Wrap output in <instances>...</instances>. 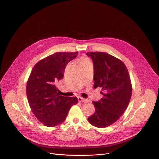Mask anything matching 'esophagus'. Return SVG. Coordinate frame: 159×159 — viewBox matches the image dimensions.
<instances>
[{
	"label": "esophagus",
	"mask_w": 159,
	"mask_h": 159,
	"mask_svg": "<svg viewBox=\"0 0 159 159\" xmlns=\"http://www.w3.org/2000/svg\"><path fill=\"white\" fill-rule=\"evenodd\" d=\"M78 101L79 102H84V103H87V102H89L88 100L84 99V98H82V97H78Z\"/></svg>",
	"instance_id": "esophagus-1"
}]
</instances>
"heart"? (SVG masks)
Segmentation results:
<instances>
[{
    "mask_svg": "<svg viewBox=\"0 0 159 159\" xmlns=\"http://www.w3.org/2000/svg\"><path fill=\"white\" fill-rule=\"evenodd\" d=\"M81 61H89L88 58H82V59H81Z\"/></svg>",
    "mask_w": 159,
    "mask_h": 159,
    "instance_id": "heart-1",
    "label": "heart"
}]
</instances>
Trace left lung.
Listing matches in <instances>:
<instances>
[{"instance_id": "1", "label": "left lung", "mask_w": 159, "mask_h": 159, "mask_svg": "<svg viewBox=\"0 0 159 159\" xmlns=\"http://www.w3.org/2000/svg\"><path fill=\"white\" fill-rule=\"evenodd\" d=\"M94 65V87H101L102 98L93 101L94 114L88 118L92 125L104 128L115 122L127 108L132 84L123 62L103 52H87Z\"/></svg>"}]
</instances>
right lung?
Returning a JSON list of instances; mask_svg holds the SVG:
<instances>
[{"label": "right lung", "instance_id": "right-lung-1", "mask_svg": "<svg viewBox=\"0 0 159 159\" xmlns=\"http://www.w3.org/2000/svg\"><path fill=\"white\" fill-rule=\"evenodd\" d=\"M78 52H59L39 61L32 70L26 84L29 106L44 125L53 127L65 121L70 107L77 104L76 97L61 96L56 83L64 76L66 65Z\"/></svg>", "mask_w": 159, "mask_h": 159}]
</instances>
